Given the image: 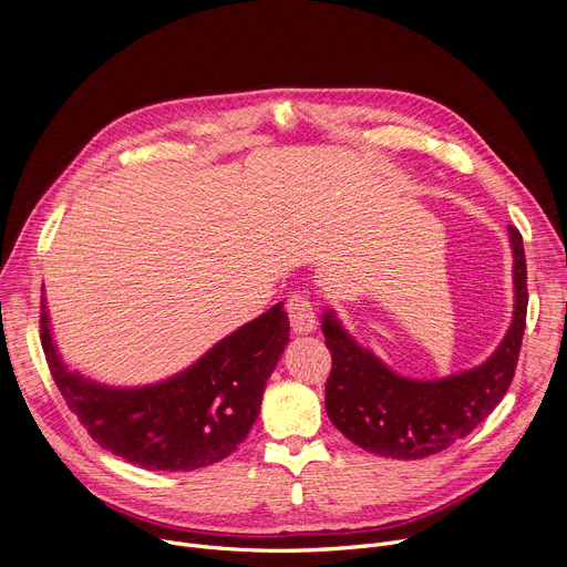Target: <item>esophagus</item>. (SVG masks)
Returning <instances> with one entry per match:
<instances>
[{
    "label": "esophagus",
    "mask_w": 567,
    "mask_h": 567,
    "mask_svg": "<svg viewBox=\"0 0 567 567\" xmlns=\"http://www.w3.org/2000/svg\"><path fill=\"white\" fill-rule=\"evenodd\" d=\"M287 316H289V326L296 334H307L316 330V316H313V307L309 302V296H305L302 291H293L287 302H285Z\"/></svg>",
    "instance_id": "obj_1"
}]
</instances>
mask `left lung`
Wrapping results in <instances>:
<instances>
[{
  "mask_svg": "<svg viewBox=\"0 0 567 567\" xmlns=\"http://www.w3.org/2000/svg\"><path fill=\"white\" fill-rule=\"evenodd\" d=\"M509 235L514 320L501 348L473 370L437 381L399 377L357 346L332 311L322 316L320 328L332 354L326 409L350 442L394 460H422L466 437L503 401L516 372L529 298L523 235L516 226H509Z\"/></svg>",
  "mask_w": 567,
  "mask_h": 567,
  "instance_id": "1",
  "label": "left lung"
}]
</instances>
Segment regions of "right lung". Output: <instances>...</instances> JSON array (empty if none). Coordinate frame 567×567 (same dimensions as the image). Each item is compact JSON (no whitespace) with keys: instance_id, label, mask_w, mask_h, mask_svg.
Masks as SVG:
<instances>
[{"instance_id":"right-lung-1","label":"right lung","mask_w":567,"mask_h":567,"mask_svg":"<svg viewBox=\"0 0 567 567\" xmlns=\"http://www.w3.org/2000/svg\"><path fill=\"white\" fill-rule=\"evenodd\" d=\"M44 309L42 300V350L69 411L105 451L150 471H195L230 455L251 431L265 383L289 343L278 302L168 381L107 388L60 361Z\"/></svg>"}]
</instances>
